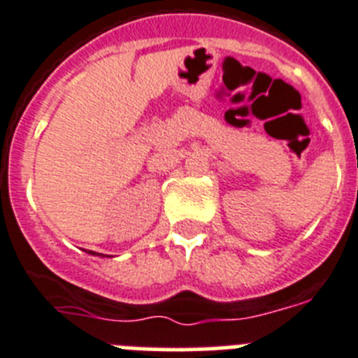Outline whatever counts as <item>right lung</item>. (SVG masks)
<instances>
[{"label": "right lung", "mask_w": 358, "mask_h": 358, "mask_svg": "<svg viewBox=\"0 0 358 358\" xmlns=\"http://www.w3.org/2000/svg\"><path fill=\"white\" fill-rule=\"evenodd\" d=\"M87 253H89V255H94V257H105V255H101V253H94V251H87Z\"/></svg>", "instance_id": "right-lung-1"}]
</instances>
